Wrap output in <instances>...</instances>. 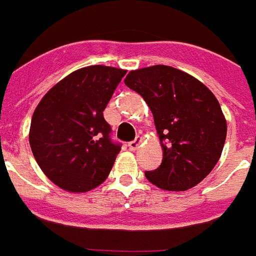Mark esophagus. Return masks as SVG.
<instances>
[{
  "label": "esophagus",
  "mask_w": 256,
  "mask_h": 256,
  "mask_svg": "<svg viewBox=\"0 0 256 256\" xmlns=\"http://www.w3.org/2000/svg\"><path fill=\"white\" fill-rule=\"evenodd\" d=\"M142 142H143V138H142V136H136L135 140L130 142V143H128V146H130V150H138L139 146L142 144Z\"/></svg>",
  "instance_id": "obj_1"
}]
</instances>
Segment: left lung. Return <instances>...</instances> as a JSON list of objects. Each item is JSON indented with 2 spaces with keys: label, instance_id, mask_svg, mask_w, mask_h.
<instances>
[{
  "label": "left lung",
  "instance_id": "obj_1",
  "mask_svg": "<svg viewBox=\"0 0 256 256\" xmlns=\"http://www.w3.org/2000/svg\"><path fill=\"white\" fill-rule=\"evenodd\" d=\"M126 83L143 96L154 116L162 164L146 172L161 190L195 187L217 165L226 138V120L210 90L187 72L168 65L135 69Z\"/></svg>",
  "mask_w": 256,
  "mask_h": 256
}]
</instances>
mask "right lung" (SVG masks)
Here are the masks:
<instances>
[{"instance_id": "add662e5", "label": "right lung", "mask_w": 256, "mask_h": 256, "mask_svg": "<svg viewBox=\"0 0 256 256\" xmlns=\"http://www.w3.org/2000/svg\"><path fill=\"white\" fill-rule=\"evenodd\" d=\"M126 74L105 65L74 70L34 110L30 146L39 168L61 190L91 191L109 176L121 147L110 140L104 110Z\"/></svg>"}]
</instances>
